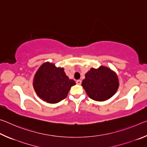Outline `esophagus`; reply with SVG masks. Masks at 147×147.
<instances>
[{
    "mask_svg": "<svg viewBox=\"0 0 147 147\" xmlns=\"http://www.w3.org/2000/svg\"><path fill=\"white\" fill-rule=\"evenodd\" d=\"M76 83L77 84H78V85H80V84H82V81L80 80H77L76 81Z\"/></svg>",
    "mask_w": 147,
    "mask_h": 147,
    "instance_id": "obj_1",
    "label": "esophagus"
}]
</instances>
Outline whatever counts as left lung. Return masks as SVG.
I'll use <instances>...</instances> for the list:
<instances>
[{"label": "left lung", "mask_w": 147, "mask_h": 147, "mask_svg": "<svg viewBox=\"0 0 147 147\" xmlns=\"http://www.w3.org/2000/svg\"><path fill=\"white\" fill-rule=\"evenodd\" d=\"M82 86L89 98L102 102L112 97L117 91L119 83L115 72L101 65L87 72Z\"/></svg>", "instance_id": "1"}]
</instances>
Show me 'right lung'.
<instances>
[{
  "instance_id": "add662e5",
  "label": "right lung",
  "mask_w": 147,
  "mask_h": 147,
  "mask_svg": "<svg viewBox=\"0 0 147 147\" xmlns=\"http://www.w3.org/2000/svg\"><path fill=\"white\" fill-rule=\"evenodd\" d=\"M76 84L69 79L63 67L45 62L39 67L35 74L33 87L36 94L42 100L56 104L65 98L72 86Z\"/></svg>"
}]
</instances>
